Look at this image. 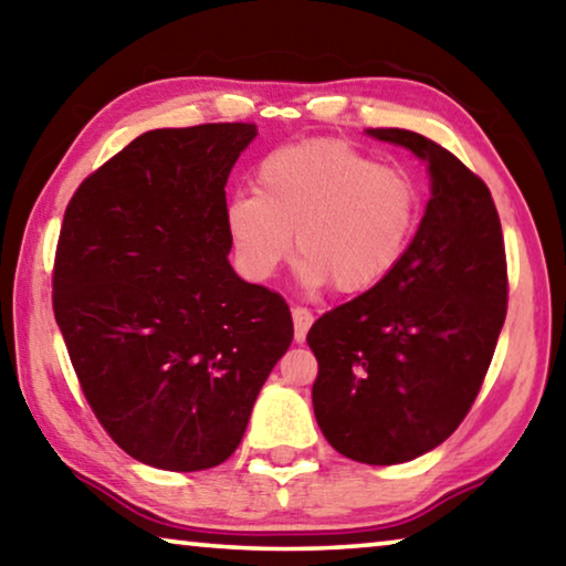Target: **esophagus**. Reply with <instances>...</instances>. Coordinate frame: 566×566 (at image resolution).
I'll list each match as a JSON object with an SVG mask.
<instances>
[{"instance_id": "obj_1", "label": "esophagus", "mask_w": 566, "mask_h": 566, "mask_svg": "<svg viewBox=\"0 0 566 566\" xmlns=\"http://www.w3.org/2000/svg\"><path fill=\"white\" fill-rule=\"evenodd\" d=\"M293 313V328H295V340L303 344L305 336H308V328L313 323V313L308 308H303V305H293L291 308Z\"/></svg>"}]
</instances>
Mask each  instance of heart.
I'll return each mask as SVG.
<instances>
[{
	"label": "heart",
	"mask_w": 566,
	"mask_h": 566,
	"mask_svg": "<svg viewBox=\"0 0 566 566\" xmlns=\"http://www.w3.org/2000/svg\"><path fill=\"white\" fill-rule=\"evenodd\" d=\"M421 190L411 172L376 165L346 140L275 147L253 172V196H235L226 228L240 268L265 281L291 253L301 281L344 295L391 275L419 226Z\"/></svg>",
	"instance_id": "b5f03b06"
}]
</instances>
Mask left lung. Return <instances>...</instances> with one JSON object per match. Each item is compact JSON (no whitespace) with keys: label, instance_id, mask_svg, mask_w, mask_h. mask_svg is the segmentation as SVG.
Masks as SVG:
<instances>
[{"label":"left lung","instance_id":"8db88e82","mask_svg":"<svg viewBox=\"0 0 566 566\" xmlns=\"http://www.w3.org/2000/svg\"><path fill=\"white\" fill-rule=\"evenodd\" d=\"M368 135L429 163L431 200L391 275L308 331L323 437L360 464H403L464 421L492 364L509 301L506 253L486 182L411 129Z\"/></svg>","mask_w":566,"mask_h":566}]
</instances>
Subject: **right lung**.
I'll list each match as a JSON object with an SVG mask.
<instances>
[{
	"label": "right lung",
	"instance_id": "obj_1",
	"mask_svg": "<svg viewBox=\"0 0 566 566\" xmlns=\"http://www.w3.org/2000/svg\"><path fill=\"white\" fill-rule=\"evenodd\" d=\"M255 135L150 129L64 210L54 318L102 429L147 467L222 464L293 340L289 303L228 263L226 182Z\"/></svg>",
	"mask_w": 566,
	"mask_h": 566
}]
</instances>
